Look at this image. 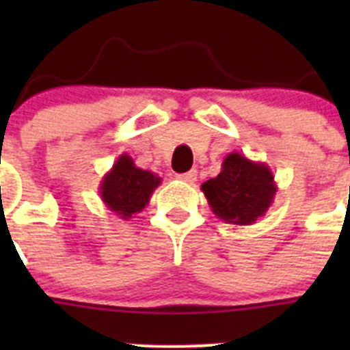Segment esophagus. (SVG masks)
Instances as JSON below:
<instances>
[{
	"label": "esophagus",
	"instance_id": "34e87169",
	"mask_svg": "<svg viewBox=\"0 0 350 350\" xmlns=\"http://www.w3.org/2000/svg\"><path fill=\"white\" fill-rule=\"evenodd\" d=\"M178 180L185 182V184H193V182L196 180V170H191V172L178 175Z\"/></svg>",
	"mask_w": 350,
	"mask_h": 350
}]
</instances>
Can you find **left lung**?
<instances>
[{
	"label": "left lung",
	"instance_id": "left-lung-1",
	"mask_svg": "<svg viewBox=\"0 0 350 350\" xmlns=\"http://www.w3.org/2000/svg\"><path fill=\"white\" fill-rule=\"evenodd\" d=\"M277 189L270 166L240 152L228 154L217 177L202 184L212 212L221 221L237 226H250L262 217Z\"/></svg>",
	"mask_w": 350,
	"mask_h": 350
}]
</instances>
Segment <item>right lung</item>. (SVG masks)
<instances>
[{
  "mask_svg": "<svg viewBox=\"0 0 350 350\" xmlns=\"http://www.w3.org/2000/svg\"><path fill=\"white\" fill-rule=\"evenodd\" d=\"M159 184L161 178L156 173L138 168L131 156L120 154L101 178L98 193L110 212L128 221L148 205Z\"/></svg>",
  "mask_w": 350,
  "mask_h": 350,
  "instance_id": "right-lung-1",
  "label": "right lung"
}]
</instances>
